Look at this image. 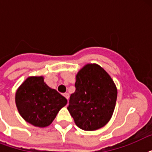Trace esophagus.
Wrapping results in <instances>:
<instances>
[{
  "label": "esophagus",
  "mask_w": 152,
  "mask_h": 152,
  "mask_svg": "<svg viewBox=\"0 0 152 152\" xmlns=\"http://www.w3.org/2000/svg\"><path fill=\"white\" fill-rule=\"evenodd\" d=\"M64 96V98H65V99H66L67 100L69 99V94H68V93H64V95H63Z\"/></svg>",
  "instance_id": "esophagus-1"
}]
</instances>
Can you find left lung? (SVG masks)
I'll list each match as a JSON object with an SVG mask.
<instances>
[{
	"instance_id": "8db88e82",
	"label": "left lung",
	"mask_w": 152,
	"mask_h": 152,
	"mask_svg": "<svg viewBox=\"0 0 152 152\" xmlns=\"http://www.w3.org/2000/svg\"><path fill=\"white\" fill-rule=\"evenodd\" d=\"M75 88L67 109L76 125L85 131L106 125L112 117L118 96L109 74L98 64H87L76 75Z\"/></svg>"
}]
</instances>
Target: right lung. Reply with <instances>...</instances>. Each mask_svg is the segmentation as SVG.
I'll list each match as a JSON object with an SVG mask.
<instances>
[{
    "mask_svg": "<svg viewBox=\"0 0 152 152\" xmlns=\"http://www.w3.org/2000/svg\"><path fill=\"white\" fill-rule=\"evenodd\" d=\"M15 103L23 119L38 127L52 123L67 99L44 83L42 76L28 77L15 93Z\"/></svg>",
    "mask_w": 152,
    "mask_h": 152,
    "instance_id": "right-lung-1",
    "label": "right lung"
}]
</instances>
